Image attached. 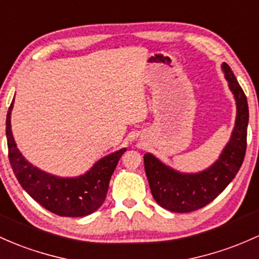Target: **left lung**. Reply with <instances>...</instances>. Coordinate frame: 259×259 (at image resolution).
Wrapping results in <instances>:
<instances>
[{
	"instance_id": "obj_1",
	"label": "left lung",
	"mask_w": 259,
	"mask_h": 259,
	"mask_svg": "<svg viewBox=\"0 0 259 259\" xmlns=\"http://www.w3.org/2000/svg\"><path fill=\"white\" fill-rule=\"evenodd\" d=\"M236 101L235 126L225 149L209 168L198 173H181L166 166L151 153H145L144 164L152 197L162 208L190 212L208 205L235 178L242 166L247 146L248 104L229 65H221Z\"/></svg>"
}]
</instances>
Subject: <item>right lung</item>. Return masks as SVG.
<instances>
[{
  "label": "right lung",
  "mask_w": 259,
  "mask_h": 259,
  "mask_svg": "<svg viewBox=\"0 0 259 259\" xmlns=\"http://www.w3.org/2000/svg\"><path fill=\"white\" fill-rule=\"evenodd\" d=\"M12 108L13 101L6 119V136L8 158L19 184L34 200L59 217L78 218L95 212L104 203L110 177L126 149L104 156L78 177L62 178L50 175L29 163L17 149L11 129Z\"/></svg>",
  "instance_id": "right-lung-1"
}]
</instances>
